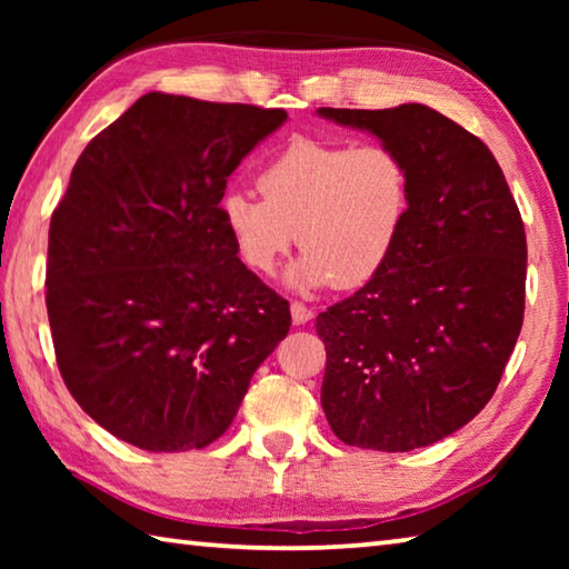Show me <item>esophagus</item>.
Here are the masks:
<instances>
[{
	"instance_id": "34e87169",
	"label": "esophagus",
	"mask_w": 569,
	"mask_h": 569,
	"mask_svg": "<svg viewBox=\"0 0 569 569\" xmlns=\"http://www.w3.org/2000/svg\"><path fill=\"white\" fill-rule=\"evenodd\" d=\"M291 316H293V323L296 326H303V323H308L313 319V311L311 308H306L303 303H291Z\"/></svg>"
}]
</instances>
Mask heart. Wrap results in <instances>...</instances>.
Here are the masks:
<instances>
[{"mask_svg":"<svg viewBox=\"0 0 569 569\" xmlns=\"http://www.w3.org/2000/svg\"><path fill=\"white\" fill-rule=\"evenodd\" d=\"M261 198L228 190L218 213L250 271L271 276L296 246L288 271L298 291L359 288L377 276L399 243L411 206L409 166L383 142L298 138L258 176Z\"/></svg>","mask_w":569,"mask_h":569,"instance_id":"1","label":"heart"}]
</instances>
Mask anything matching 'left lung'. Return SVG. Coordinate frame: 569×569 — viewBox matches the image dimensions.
Segmentation results:
<instances>
[{
    "label": "left lung",
    "instance_id": "1",
    "mask_svg": "<svg viewBox=\"0 0 569 569\" xmlns=\"http://www.w3.org/2000/svg\"><path fill=\"white\" fill-rule=\"evenodd\" d=\"M407 160L411 206L387 266L319 313L321 407L343 445L411 451L487 407L525 316L527 238L505 172L455 120L409 102L321 108Z\"/></svg>",
    "mask_w": 569,
    "mask_h": 569
}]
</instances>
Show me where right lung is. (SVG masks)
Segmentation results:
<instances>
[{"label":"right lung","instance_id":"obj_1","mask_svg":"<svg viewBox=\"0 0 569 569\" xmlns=\"http://www.w3.org/2000/svg\"><path fill=\"white\" fill-rule=\"evenodd\" d=\"M286 110L148 92L77 158L47 248L57 366L82 411L146 451L226 435L288 301L220 220L230 172Z\"/></svg>","mask_w":569,"mask_h":569}]
</instances>
